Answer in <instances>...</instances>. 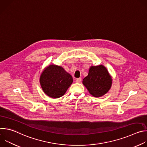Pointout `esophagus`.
I'll use <instances>...</instances> for the list:
<instances>
[{"instance_id":"obj_1","label":"esophagus","mask_w":147,"mask_h":147,"mask_svg":"<svg viewBox=\"0 0 147 147\" xmlns=\"http://www.w3.org/2000/svg\"><path fill=\"white\" fill-rule=\"evenodd\" d=\"M76 81L77 82H80L81 81V78H77V79H76Z\"/></svg>"}]
</instances>
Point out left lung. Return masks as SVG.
<instances>
[{
  "instance_id": "obj_1",
  "label": "left lung",
  "mask_w": 147,
  "mask_h": 147,
  "mask_svg": "<svg viewBox=\"0 0 147 147\" xmlns=\"http://www.w3.org/2000/svg\"><path fill=\"white\" fill-rule=\"evenodd\" d=\"M82 84L92 96L98 98L110 90L112 78L103 65L92 66L89 69L88 76L82 80Z\"/></svg>"
}]
</instances>
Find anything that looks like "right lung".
<instances>
[{
  "label": "right lung",
  "instance_id": "right-lung-1",
  "mask_svg": "<svg viewBox=\"0 0 147 147\" xmlns=\"http://www.w3.org/2000/svg\"><path fill=\"white\" fill-rule=\"evenodd\" d=\"M73 81V77L69 73L61 66L55 65L46 67L39 77L42 90L52 98L64 95Z\"/></svg>",
  "mask_w": 147,
  "mask_h": 147
}]
</instances>
